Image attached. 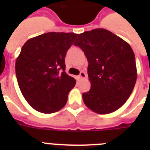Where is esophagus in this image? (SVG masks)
<instances>
[{
	"label": "esophagus",
	"mask_w": 150,
	"mask_h": 150,
	"mask_svg": "<svg viewBox=\"0 0 150 150\" xmlns=\"http://www.w3.org/2000/svg\"><path fill=\"white\" fill-rule=\"evenodd\" d=\"M86 74H85L83 71H81L80 72V74H79V79H83L86 78Z\"/></svg>",
	"instance_id": "obj_1"
}]
</instances>
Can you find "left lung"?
Here are the masks:
<instances>
[{
	"mask_svg": "<svg viewBox=\"0 0 150 150\" xmlns=\"http://www.w3.org/2000/svg\"><path fill=\"white\" fill-rule=\"evenodd\" d=\"M88 62L91 88L84 104L99 114L114 112L126 102L137 80L135 56L127 42L104 28L85 31L74 43Z\"/></svg>",
	"mask_w": 150,
	"mask_h": 150,
	"instance_id": "1",
	"label": "left lung"
}]
</instances>
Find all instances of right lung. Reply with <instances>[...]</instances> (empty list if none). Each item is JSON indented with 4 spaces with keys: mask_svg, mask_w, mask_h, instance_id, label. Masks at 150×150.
I'll use <instances>...</instances> for the list:
<instances>
[{
    "mask_svg": "<svg viewBox=\"0 0 150 150\" xmlns=\"http://www.w3.org/2000/svg\"><path fill=\"white\" fill-rule=\"evenodd\" d=\"M78 36L49 32L27 40L16 62L18 86L35 110L52 113L65 106L76 79L65 72L64 58Z\"/></svg>",
    "mask_w": 150,
    "mask_h": 150,
    "instance_id": "1",
    "label": "right lung"
}]
</instances>
